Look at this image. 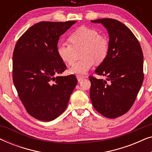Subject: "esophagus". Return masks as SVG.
Masks as SVG:
<instances>
[{"label": "esophagus", "instance_id": "esophagus-1", "mask_svg": "<svg viewBox=\"0 0 152 152\" xmlns=\"http://www.w3.org/2000/svg\"><path fill=\"white\" fill-rule=\"evenodd\" d=\"M85 77L84 76H81V75H77V79L78 82H80V81H82L84 80Z\"/></svg>", "mask_w": 152, "mask_h": 152}]
</instances>
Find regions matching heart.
Listing matches in <instances>:
<instances>
[{
  "instance_id": "b5f03b06",
  "label": "heart",
  "mask_w": 152,
  "mask_h": 152,
  "mask_svg": "<svg viewBox=\"0 0 152 152\" xmlns=\"http://www.w3.org/2000/svg\"><path fill=\"white\" fill-rule=\"evenodd\" d=\"M71 43L61 41L59 43L57 52L60 59L64 63L71 64L74 61L75 50L82 48L80 61H76L70 66L68 72L77 75L86 74L94 64L102 62L107 56L109 42L107 39L95 29L82 26L74 31L69 37Z\"/></svg>"
}]
</instances>
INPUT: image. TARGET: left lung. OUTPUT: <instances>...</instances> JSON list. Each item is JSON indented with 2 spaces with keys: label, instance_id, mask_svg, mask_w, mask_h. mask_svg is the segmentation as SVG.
I'll use <instances>...</instances> for the list:
<instances>
[{
  "label": "left lung",
  "instance_id": "1",
  "mask_svg": "<svg viewBox=\"0 0 152 152\" xmlns=\"http://www.w3.org/2000/svg\"><path fill=\"white\" fill-rule=\"evenodd\" d=\"M91 22L105 27L109 41L107 56L95 70L106 80L89 77L91 100L97 112L115 118L131 109L142 86V51L135 35L121 22L112 18Z\"/></svg>",
  "mask_w": 152,
  "mask_h": 152
}]
</instances>
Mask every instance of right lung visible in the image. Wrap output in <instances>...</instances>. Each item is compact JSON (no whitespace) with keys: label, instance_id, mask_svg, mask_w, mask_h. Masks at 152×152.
<instances>
[{"label":"right lung","instance_id":"1","mask_svg":"<svg viewBox=\"0 0 152 152\" xmlns=\"http://www.w3.org/2000/svg\"><path fill=\"white\" fill-rule=\"evenodd\" d=\"M76 22H39L14 48V84L26 111L37 120L49 122L61 115L77 84L74 75L57 76L66 66L57 52L59 37Z\"/></svg>","mask_w":152,"mask_h":152}]
</instances>
